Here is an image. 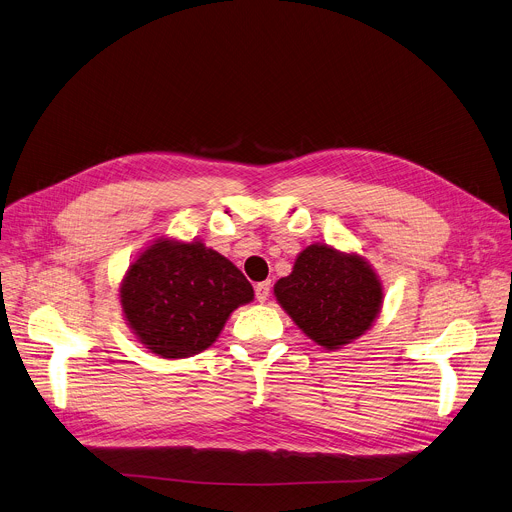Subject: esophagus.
I'll list each match as a JSON object with an SVG mask.
<instances>
[{
    "label": "esophagus",
    "instance_id": "34e87169",
    "mask_svg": "<svg viewBox=\"0 0 512 512\" xmlns=\"http://www.w3.org/2000/svg\"><path fill=\"white\" fill-rule=\"evenodd\" d=\"M269 294H271V284L269 282H261V284L255 286V298L259 302H265L269 298Z\"/></svg>",
    "mask_w": 512,
    "mask_h": 512
}]
</instances>
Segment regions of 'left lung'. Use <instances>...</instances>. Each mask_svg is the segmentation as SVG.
I'll return each mask as SVG.
<instances>
[{"instance_id":"8db88e82","label":"left lung","mask_w":512,"mask_h":512,"mask_svg":"<svg viewBox=\"0 0 512 512\" xmlns=\"http://www.w3.org/2000/svg\"><path fill=\"white\" fill-rule=\"evenodd\" d=\"M273 294L306 337L327 349H339L369 331L384 300L371 265L329 245L306 247Z\"/></svg>"}]
</instances>
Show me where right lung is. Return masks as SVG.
I'll use <instances>...</instances> for the list:
<instances>
[{
	"label": "right lung",
	"mask_w": 512,
	"mask_h": 512,
	"mask_svg": "<svg viewBox=\"0 0 512 512\" xmlns=\"http://www.w3.org/2000/svg\"><path fill=\"white\" fill-rule=\"evenodd\" d=\"M253 296L241 269L200 241L157 239L128 267L120 286L132 333L165 359L208 349L230 312Z\"/></svg>",
	"instance_id": "add662e5"
}]
</instances>
